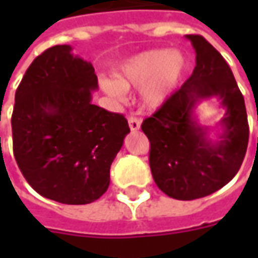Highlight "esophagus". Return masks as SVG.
<instances>
[{
    "label": "esophagus",
    "mask_w": 258,
    "mask_h": 258,
    "mask_svg": "<svg viewBox=\"0 0 258 258\" xmlns=\"http://www.w3.org/2000/svg\"><path fill=\"white\" fill-rule=\"evenodd\" d=\"M128 125L131 131H138V130L141 128V120L137 117H130Z\"/></svg>",
    "instance_id": "obj_1"
}]
</instances>
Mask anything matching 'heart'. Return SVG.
I'll use <instances>...</instances> for the list:
<instances>
[{
	"label": "heart",
	"mask_w": 258,
	"mask_h": 258,
	"mask_svg": "<svg viewBox=\"0 0 258 258\" xmlns=\"http://www.w3.org/2000/svg\"><path fill=\"white\" fill-rule=\"evenodd\" d=\"M185 72V58L178 51L151 49L135 55L118 69L113 79H101L102 91L113 101H123L124 91L138 88V103L155 112L171 98Z\"/></svg>",
	"instance_id": "b5f03b06"
}]
</instances>
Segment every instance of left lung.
<instances>
[{"instance_id": "left-lung-1", "label": "left lung", "mask_w": 258, "mask_h": 258, "mask_svg": "<svg viewBox=\"0 0 258 258\" xmlns=\"http://www.w3.org/2000/svg\"><path fill=\"white\" fill-rule=\"evenodd\" d=\"M185 38L196 53L194 72L141 128L151 142L149 164L159 189L173 199L194 200L236 175L247 149L249 124L243 95L221 53L202 36ZM209 99L224 110L216 127L202 126L196 116L197 105Z\"/></svg>"}]
</instances>
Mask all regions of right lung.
<instances>
[{
    "label": "right lung",
    "mask_w": 258,
    "mask_h": 258,
    "mask_svg": "<svg viewBox=\"0 0 258 258\" xmlns=\"http://www.w3.org/2000/svg\"><path fill=\"white\" fill-rule=\"evenodd\" d=\"M70 45L37 56L23 76L12 113L14 155L38 194L64 205L99 199L130 133L123 114L92 105L98 79Z\"/></svg>",
    "instance_id": "add662e5"
}]
</instances>
